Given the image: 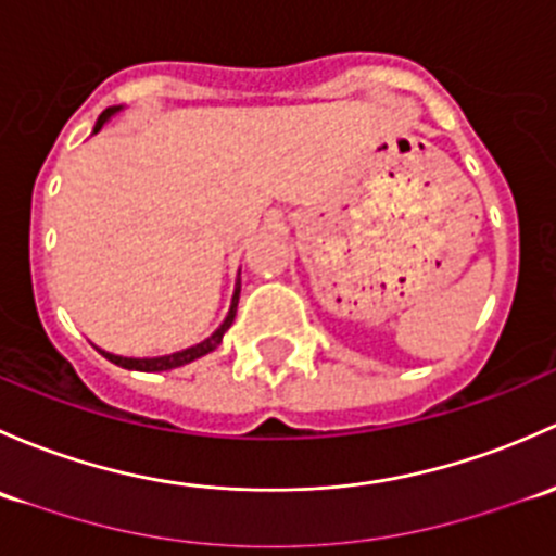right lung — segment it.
<instances>
[{
	"instance_id": "1",
	"label": "right lung",
	"mask_w": 556,
	"mask_h": 556,
	"mask_svg": "<svg viewBox=\"0 0 556 556\" xmlns=\"http://www.w3.org/2000/svg\"><path fill=\"white\" fill-rule=\"evenodd\" d=\"M119 109H123V106H109V109H104V112H101V117H99V123H96L93 134H99V130L104 128V123H106V119L112 117L114 112H119ZM238 296H240V283L236 286V294H232V305H230V313H227V318L222 320V326H219V329H216L214 334L208 337V340L198 342V345L187 348V351L170 353V356H157V358H125V356H114V353H106V351H99V353H101V356H104V358H109V362H112V364L123 366V369H136V371H165V369H176V366H185V364H190V362H194V358L205 356V353H211V351H214L216 345H219V342H222V337H225V331L230 329V326H232V320H236V311H238Z\"/></svg>"
}]
</instances>
